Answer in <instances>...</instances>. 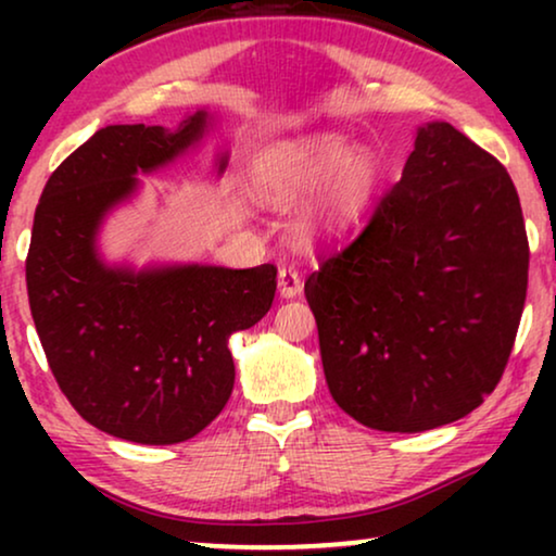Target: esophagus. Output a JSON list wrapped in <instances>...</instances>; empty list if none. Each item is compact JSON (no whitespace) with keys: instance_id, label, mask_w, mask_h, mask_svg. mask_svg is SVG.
I'll list each match as a JSON object with an SVG mask.
<instances>
[{"instance_id":"34e87169","label":"esophagus","mask_w":556,"mask_h":556,"mask_svg":"<svg viewBox=\"0 0 556 556\" xmlns=\"http://www.w3.org/2000/svg\"><path fill=\"white\" fill-rule=\"evenodd\" d=\"M301 276L293 268H280L278 270V293L280 299H295L301 293Z\"/></svg>"}]
</instances>
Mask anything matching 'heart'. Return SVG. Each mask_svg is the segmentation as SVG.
<instances>
[{
  "instance_id": "obj_1",
  "label": "heart",
  "mask_w": 556,
  "mask_h": 556,
  "mask_svg": "<svg viewBox=\"0 0 556 556\" xmlns=\"http://www.w3.org/2000/svg\"><path fill=\"white\" fill-rule=\"evenodd\" d=\"M382 185V162L371 149H354L341 134H308L265 149L253 169L255 200L280 210L306 202L291 217L301 245L339 238L367 215Z\"/></svg>"
}]
</instances>
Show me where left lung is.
<instances>
[{
  "label": "left lung",
  "instance_id": "obj_1",
  "mask_svg": "<svg viewBox=\"0 0 556 556\" xmlns=\"http://www.w3.org/2000/svg\"><path fill=\"white\" fill-rule=\"evenodd\" d=\"M527 280L508 172L445 121L417 126L364 232L306 280L333 402L384 432L473 413L504 375Z\"/></svg>",
  "mask_w": 556,
  "mask_h": 556
}]
</instances>
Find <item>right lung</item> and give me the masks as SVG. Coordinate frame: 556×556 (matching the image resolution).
Segmentation results:
<instances>
[{
	"mask_svg": "<svg viewBox=\"0 0 556 556\" xmlns=\"http://www.w3.org/2000/svg\"><path fill=\"white\" fill-rule=\"evenodd\" d=\"M217 116L177 128L105 126L52 172L35 210L27 295L60 390L83 420L141 445L185 443L223 413L235 364L227 341L270 311L276 268L109 263L101 230L154 174L200 149ZM227 151L215 156L223 177Z\"/></svg>",
	"mask_w": 556,
	"mask_h": 556,
	"instance_id": "add662e5",
	"label": "right lung"
}]
</instances>
